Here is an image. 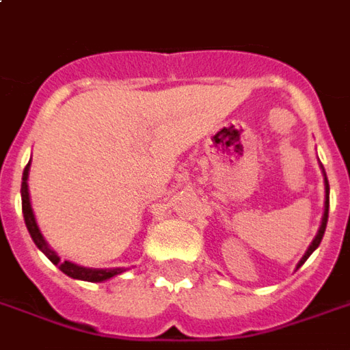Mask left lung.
Returning a JSON list of instances; mask_svg holds the SVG:
<instances>
[{"label": "left lung", "instance_id": "1", "mask_svg": "<svg viewBox=\"0 0 350 350\" xmlns=\"http://www.w3.org/2000/svg\"><path fill=\"white\" fill-rule=\"evenodd\" d=\"M320 168H322V174H324V191H326V195H324V214H322V224H320L319 227V233H317V237L312 239V243L309 244V248H307V252L303 254V258L299 260V263H297V267H301L303 263L307 261V258L311 256L312 252L319 248L320 241H322V237H324V231H326V224H328V210H329V183H328V178H326V172H324V167L320 165Z\"/></svg>", "mask_w": 350, "mask_h": 350}]
</instances>
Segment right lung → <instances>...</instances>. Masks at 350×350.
Here are the masks:
<instances>
[{
  "label": "right lung",
  "mask_w": 350,
  "mask_h": 350,
  "mask_svg": "<svg viewBox=\"0 0 350 350\" xmlns=\"http://www.w3.org/2000/svg\"><path fill=\"white\" fill-rule=\"evenodd\" d=\"M30 163L26 165L24 168V174H22V187H21V195H22V214H24V221H26V227L30 231L31 241L36 243L39 250L43 252L47 256L49 260L53 261L55 265L60 267V271L68 275V277L75 278V280H85V282H104V280H109V278L117 277L124 273L126 269L124 267H113V269H92V267H83V265H77L73 261L60 260V256L56 254L49 243L45 241V237L41 233L39 229L38 221H36V214H33V208H31V200H30V189H28V176H30Z\"/></svg>",
  "instance_id": "1"
}]
</instances>
